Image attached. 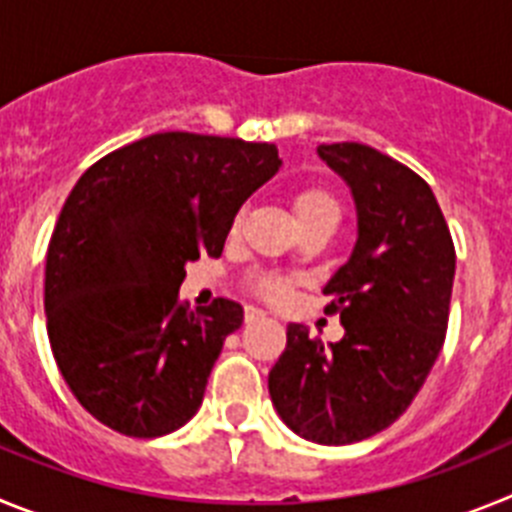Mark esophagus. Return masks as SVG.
Instances as JSON below:
<instances>
[{"label":"esophagus","mask_w":512,"mask_h":512,"mask_svg":"<svg viewBox=\"0 0 512 512\" xmlns=\"http://www.w3.org/2000/svg\"><path fill=\"white\" fill-rule=\"evenodd\" d=\"M266 318L264 310H256V307H246V323H253V320Z\"/></svg>","instance_id":"34e87169"}]
</instances>
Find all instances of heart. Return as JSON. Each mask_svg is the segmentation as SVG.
<instances>
[{"label":"heart","instance_id":"obj_1","mask_svg":"<svg viewBox=\"0 0 512 512\" xmlns=\"http://www.w3.org/2000/svg\"><path fill=\"white\" fill-rule=\"evenodd\" d=\"M292 207H295V215L302 228L312 223L338 225V220H341V202H338L336 194L320 187V184H307V187L297 189L295 197H292ZM241 225L243 212H235L233 223H230V235L241 233ZM251 289L253 295H259L261 300L282 302L292 292V279L282 277V274H271V271L269 274H253Z\"/></svg>","mask_w":512,"mask_h":512}]
</instances>
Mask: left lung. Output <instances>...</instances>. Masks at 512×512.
I'll return each instance as SVG.
<instances>
[{"label":"left lung","mask_w":512,"mask_h":512,"mask_svg":"<svg viewBox=\"0 0 512 512\" xmlns=\"http://www.w3.org/2000/svg\"><path fill=\"white\" fill-rule=\"evenodd\" d=\"M320 158L343 176L359 212L351 259L325 284L328 315L346 328L323 346L305 325L269 372L284 423L325 446L356 443L395 423L423 387L449 328L456 251L431 187L364 143H330Z\"/></svg>","instance_id":"obj_1"}]
</instances>
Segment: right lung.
Returning a JSON list of instances; mask_svg holds the SVG:
<instances>
[{
  "instance_id": "1",
  "label": "right lung",
  "mask_w": 512,
  "mask_h": 512,
  "mask_svg": "<svg viewBox=\"0 0 512 512\" xmlns=\"http://www.w3.org/2000/svg\"><path fill=\"white\" fill-rule=\"evenodd\" d=\"M279 164L271 143L176 130L81 174L48 243L43 302L58 369L99 423L156 438L200 410L243 307L187 310L184 266L223 253L235 212Z\"/></svg>"
}]
</instances>
